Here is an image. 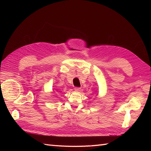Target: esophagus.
<instances>
[{
	"instance_id": "1",
	"label": "esophagus",
	"mask_w": 151,
	"mask_h": 151,
	"mask_svg": "<svg viewBox=\"0 0 151 151\" xmlns=\"http://www.w3.org/2000/svg\"><path fill=\"white\" fill-rule=\"evenodd\" d=\"M75 90L76 91H81V88L80 87H75Z\"/></svg>"
}]
</instances>
